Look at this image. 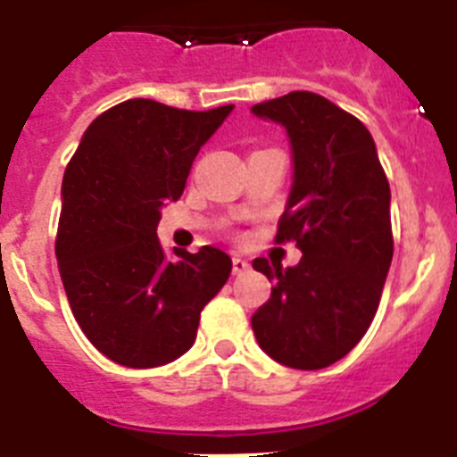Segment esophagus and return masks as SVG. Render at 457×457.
<instances>
[{"label":"esophagus","mask_w":457,"mask_h":457,"mask_svg":"<svg viewBox=\"0 0 457 457\" xmlns=\"http://www.w3.org/2000/svg\"><path fill=\"white\" fill-rule=\"evenodd\" d=\"M249 270V263L245 261L242 256H233V274H242V272H247Z\"/></svg>","instance_id":"obj_1"}]
</instances>
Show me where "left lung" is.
<instances>
[{
  "mask_svg": "<svg viewBox=\"0 0 457 457\" xmlns=\"http://www.w3.org/2000/svg\"><path fill=\"white\" fill-rule=\"evenodd\" d=\"M286 128L293 185L277 242L295 240V268L256 258L274 281L252 316L265 354L300 370L332 366L361 341L378 311L391 256V189L366 125L311 91L253 104Z\"/></svg>",
  "mask_w": 457,
  "mask_h": 457,
  "instance_id": "8db88e82",
  "label": "left lung"
}]
</instances>
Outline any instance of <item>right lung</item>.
<instances>
[{"label":"right lung","mask_w":457,"mask_h":457,"mask_svg":"<svg viewBox=\"0 0 457 457\" xmlns=\"http://www.w3.org/2000/svg\"><path fill=\"white\" fill-rule=\"evenodd\" d=\"M231 112L125 100L88 125L68 162L59 272L78 325L116 364L155 369L187 353L231 274L221 249H173L169 261L157 240L162 208L180 199L194 157Z\"/></svg>","instance_id":"right-lung-1"}]
</instances>
